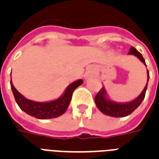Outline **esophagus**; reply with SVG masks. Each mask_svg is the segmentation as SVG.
I'll return each mask as SVG.
<instances>
[{
    "instance_id": "1",
    "label": "esophagus",
    "mask_w": 159,
    "mask_h": 159,
    "mask_svg": "<svg viewBox=\"0 0 159 159\" xmlns=\"http://www.w3.org/2000/svg\"><path fill=\"white\" fill-rule=\"evenodd\" d=\"M93 73H94V68H93V67H88L87 69V71H86V72H85L84 77L87 79V77L93 74Z\"/></svg>"
}]
</instances>
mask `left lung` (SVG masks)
<instances>
[{"label": "left lung", "mask_w": 159, "mask_h": 159, "mask_svg": "<svg viewBox=\"0 0 159 159\" xmlns=\"http://www.w3.org/2000/svg\"><path fill=\"white\" fill-rule=\"evenodd\" d=\"M129 54L134 55L146 66L145 60L143 57L142 54L135 48L131 47L129 48ZM147 75H148L147 83L140 95L137 98L129 102L120 103V102H114V101H111V99H108L106 89L104 87H102V89H101V91L97 93L95 97V103L97 105V108L99 109L101 112L106 116H111V117H116V118L117 117H125V116L130 115L135 109L138 108L139 106L142 103L143 100L144 99L146 90L148 87V79H149V73H148V69H147Z\"/></svg>", "instance_id": "1"}]
</instances>
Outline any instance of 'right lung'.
Masks as SVG:
<instances>
[{"instance_id": "right-lung-1", "label": "right lung", "mask_w": 159, "mask_h": 159, "mask_svg": "<svg viewBox=\"0 0 159 159\" xmlns=\"http://www.w3.org/2000/svg\"><path fill=\"white\" fill-rule=\"evenodd\" d=\"M83 80L82 79L72 82L67 86L63 94L59 98L46 102H34L25 98L16 89V87L13 86L12 81H11V87L16 103L22 111L37 119L47 120L57 118L58 116H62V114H64L69 106L74 90L81 86Z\"/></svg>"}]
</instances>
